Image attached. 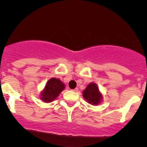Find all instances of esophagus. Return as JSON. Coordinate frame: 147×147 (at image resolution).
I'll list each match as a JSON object with an SVG mask.
<instances>
[{"label": "esophagus", "mask_w": 147, "mask_h": 147, "mask_svg": "<svg viewBox=\"0 0 147 147\" xmlns=\"http://www.w3.org/2000/svg\"><path fill=\"white\" fill-rule=\"evenodd\" d=\"M71 90L73 91V92H77V91H78V88H76L72 89V90Z\"/></svg>", "instance_id": "obj_1"}]
</instances>
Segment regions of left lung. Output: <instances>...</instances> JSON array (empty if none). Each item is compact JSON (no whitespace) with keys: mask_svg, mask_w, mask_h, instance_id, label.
Returning <instances> with one entry per match:
<instances>
[{"mask_svg":"<svg viewBox=\"0 0 147 147\" xmlns=\"http://www.w3.org/2000/svg\"><path fill=\"white\" fill-rule=\"evenodd\" d=\"M83 97L92 105H97L102 98V94L99 92V88L95 83H90L84 90Z\"/></svg>","mask_w":147,"mask_h":147,"instance_id":"obj_1","label":"left lung"}]
</instances>
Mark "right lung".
<instances>
[{
	"label": "right lung",
	"mask_w": 147,
	"mask_h": 147,
	"mask_svg": "<svg viewBox=\"0 0 147 147\" xmlns=\"http://www.w3.org/2000/svg\"><path fill=\"white\" fill-rule=\"evenodd\" d=\"M65 86L60 79L51 78L48 81L44 90L41 92V99L45 102H51L63 90Z\"/></svg>",
	"instance_id": "obj_1"
}]
</instances>
